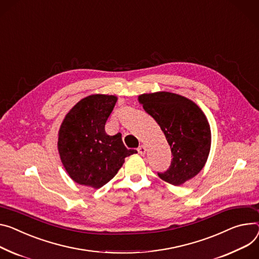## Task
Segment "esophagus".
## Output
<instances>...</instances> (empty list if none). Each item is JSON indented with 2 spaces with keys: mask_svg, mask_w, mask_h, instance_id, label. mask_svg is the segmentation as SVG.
Returning <instances> with one entry per match:
<instances>
[{
  "mask_svg": "<svg viewBox=\"0 0 259 259\" xmlns=\"http://www.w3.org/2000/svg\"><path fill=\"white\" fill-rule=\"evenodd\" d=\"M138 152H139V154L144 155V154H145V152H146V148H145V146H144V145H141L140 147L138 148Z\"/></svg>",
  "mask_w": 259,
  "mask_h": 259,
  "instance_id": "1",
  "label": "esophagus"
}]
</instances>
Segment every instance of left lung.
<instances>
[{
  "label": "left lung",
  "mask_w": 259,
  "mask_h": 259,
  "mask_svg": "<svg viewBox=\"0 0 259 259\" xmlns=\"http://www.w3.org/2000/svg\"><path fill=\"white\" fill-rule=\"evenodd\" d=\"M139 102L161 126L173 158L163 181L181 186L204 167L210 149V128L203 112L190 99L170 92L142 94Z\"/></svg>",
  "instance_id": "obj_1"
}]
</instances>
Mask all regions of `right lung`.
<instances>
[{"instance_id": "obj_1", "label": "right lung", "mask_w": 259, "mask_h": 259, "mask_svg": "<svg viewBox=\"0 0 259 259\" xmlns=\"http://www.w3.org/2000/svg\"><path fill=\"white\" fill-rule=\"evenodd\" d=\"M117 97L90 95L65 116L59 131L58 149L64 168L82 186L102 188L117 174L124 158L137 152L127 149L121 134H106L105 125Z\"/></svg>"}]
</instances>
